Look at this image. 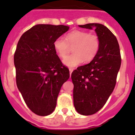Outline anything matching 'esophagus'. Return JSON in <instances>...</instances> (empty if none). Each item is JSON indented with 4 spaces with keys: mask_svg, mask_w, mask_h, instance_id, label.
Wrapping results in <instances>:
<instances>
[{
    "mask_svg": "<svg viewBox=\"0 0 135 135\" xmlns=\"http://www.w3.org/2000/svg\"><path fill=\"white\" fill-rule=\"evenodd\" d=\"M69 73H70V75H71V74H72V72H73V71H74V69H71V68H70L69 69Z\"/></svg>",
    "mask_w": 135,
    "mask_h": 135,
    "instance_id": "obj_1",
    "label": "esophagus"
}]
</instances>
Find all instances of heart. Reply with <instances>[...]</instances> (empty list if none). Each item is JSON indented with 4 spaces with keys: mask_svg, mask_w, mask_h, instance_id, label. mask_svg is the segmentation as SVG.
Returning a JSON list of instances; mask_svg holds the SVG:
<instances>
[{
    "mask_svg": "<svg viewBox=\"0 0 135 135\" xmlns=\"http://www.w3.org/2000/svg\"><path fill=\"white\" fill-rule=\"evenodd\" d=\"M100 42L97 35L90 34L84 31H74L68 33L65 39L59 37L55 39L53 46L59 57L64 58L69 51V46L73 47L74 54L63 60V64L68 67H75L82 63L89 62L94 59L98 52Z\"/></svg>",
    "mask_w": 135,
    "mask_h": 135,
    "instance_id": "1",
    "label": "heart"
}]
</instances>
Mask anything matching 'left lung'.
<instances>
[{"instance_id":"left-lung-1","label":"left lung","mask_w":135,"mask_h":135,"mask_svg":"<svg viewBox=\"0 0 135 135\" xmlns=\"http://www.w3.org/2000/svg\"><path fill=\"white\" fill-rule=\"evenodd\" d=\"M78 26L94 28L100 42L94 59L71 74L75 109L81 115H89L99 111L113 92L121 57L117 38L107 27L98 23Z\"/></svg>"}]
</instances>
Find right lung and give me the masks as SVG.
Here are the masks:
<instances>
[{"label": "right lung", "instance_id": "obj_1", "mask_svg": "<svg viewBox=\"0 0 135 135\" xmlns=\"http://www.w3.org/2000/svg\"><path fill=\"white\" fill-rule=\"evenodd\" d=\"M69 29L64 25L37 24L22 35L14 55L16 82L27 107L41 116L52 113L69 71L53 43Z\"/></svg>", "mask_w": 135, "mask_h": 135}]
</instances>
